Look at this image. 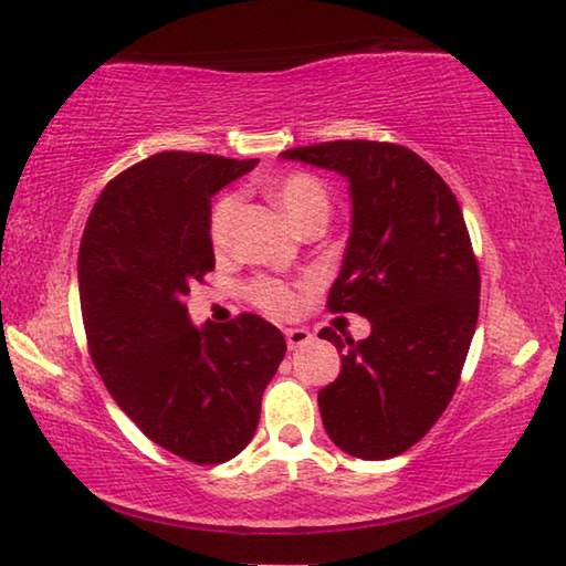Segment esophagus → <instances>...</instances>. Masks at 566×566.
<instances>
[{"instance_id": "34e87169", "label": "esophagus", "mask_w": 566, "mask_h": 566, "mask_svg": "<svg viewBox=\"0 0 566 566\" xmlns=\"http://www.w3.org/2000/svg\"><path fill=\"white\" fill-rule=\"evenodd\" d=\"M284 337H286V348L297 350V348H302V345H307L312 340V333L307 331V327H286Z\"/></svg>"}]
</instances>
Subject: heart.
I'll return each mask as SVG.
<instances>
[{
	"label": "heart",
	"mask_w": 566,
	"mask_h": 566,
	"mask_svg": "<svg viewBox=\"0 0 566 566\" xmlns=\"http://www.w3.org/2000/svg\"><path fill=\"white\" fill-rule=\"evenodd\" d=\"M269 192H272L274 202L280 206L286 221H290L294 229L305 226L312 218H325L327 221V192L323 188V182L315 180L312 175H286L282 180L272 182ZM233 213V196H226L213 210V218H210V239H213L218 249L229 243ZM254 297L261 307L280 312V315H286V312H292L294 305H297V297H294L290 286L276 282H259L254 286Z\"/></svg>",
	"instance_id": "heart-1"
}]
</instances>
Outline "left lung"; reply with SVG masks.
I'll use <instances>...</instances> for the list:
<instances>
[{
    "instance_id": "1",
    "label": "left lung",
    "mask_w": 566,
    "mask_h": 566,
    "mask_svg": "<svg viewBox=\"0 0 566 566\" xmlns=\"http://www.w3.org/2000/svg\"><path fill=\"white\" fill-rule=\"evenodd\" d=\"M345 177L350 235L327 297L370 323L366 340L331 327L340 374L317 394L325 432L360 460L424 437L458 389L478 325L480 272L447 182L407 147L337 139L280 155Z\"/></svg>"
}]
</instances>
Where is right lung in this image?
Segmentation results:
<instances>
[{"mask_svg":"<svg viewBox=\"0 0 566 566\" xmlns=\"http://www.w3.org/2000/svg\"><path fill=\"white\" fill-rule=\"evenodd\" d=\"M254 167L159 151L106 185L81 241V312L101 381L151 442L196 465L251 442L286 350L259 315L198 327L185 307L216 266L210 198Z\"/></svg>","mask_w":566,"mask_h":566,"instance_id":"obj_1","label":"right lung"}]
</instances>
